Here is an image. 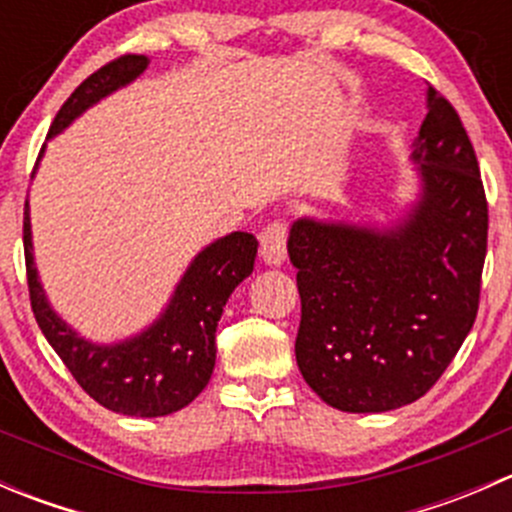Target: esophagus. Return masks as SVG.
<instances>
[{"label": "esophagus", "mask_w": 512, "mask_h": 512, "mask_svg": "<svg viewBox=\"0 0 512 512\" xmlns=\"http://www.w3.org/2000/svg\"><path fill=\"white\" fill-rule=\"evenodd\" d=\"M260 255L267 265H280L287 255V223L272 220L260 232Z\"/></svg>", "instance_id": "1"}]
</instances>
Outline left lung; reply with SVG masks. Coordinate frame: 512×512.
Returning a JSON list of instances; mask_svg holds the SVG:
<instances>
[{
	"mask_svg": "<svg viewBox=\"0 0 512 512\" xmlns=\"http://www.w3.org/2000/svg\"><path fill=\"white\" fill-rule=\"evenodd\" d=\"M414 163L423 193L401 225L304 218L289 230L302 299L297 366L339 411L379 414L421 399L476 322L488 200L461 116L433 86Z\"/></svg>",
	"mask_w": 512,
	"mask_h": 512,
	"instance_id": "1",
	"label": "left lung"
}]
</instances>
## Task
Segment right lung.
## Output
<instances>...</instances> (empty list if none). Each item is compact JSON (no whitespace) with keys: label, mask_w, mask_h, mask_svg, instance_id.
Wrapping results in <instances>:
<instances>
[{"label":"right lung","mask_w":512,"mask_h":512,"mask_svg":"<svg viewBox=\"0 0 512 512\" xmlns=\"http://www.w3.org/2000/svg\"><path fill=\"white\" fill-rule=\"evenodd\" d=\"M148 59L123 54L81 81L64 101L49 136L69 126L98 98L143 74ZM257 240L232 232L205 247L180 280L168 309L153 327L128 342L96 347L71 332L54 312L39 285L32 255L29 203H24V260L29 302L46 342L76 379V384L106 409L126 416H168L188 406L208 386L215 366V329L232 289L255 267Z\"/></svg>","instance_id":"obj_1"}]
</instances>
